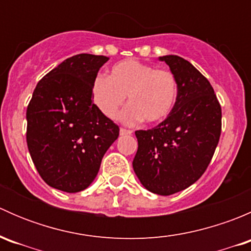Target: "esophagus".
<instances>
[{
    "label": "esophagus",
    "instance_id": "esophagus-1",
    "mask_svg": "<svg viewBox=\"0 0 251 251\" xmlns=\"http://www.w3.org/2000/svg\"><path fill=\"white\" fill-rule=\"evenodd\" d=\"M132 135V131L126 130V128H120V136H128Z\"/></svg>",
    "mask_w": 251,
    "mask_h": 251
}]
</instances>
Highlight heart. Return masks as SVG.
<instances>
[{
  "mask_svg": "<svg viewBox=\"0 0 251 251\" xmlns=\"http://www.w3.org/2000/svg\"><path fill=\"white\" fill-rule=\"evenodd\" d=\"M92 100L103 115L115 119L125 103L121 121L133 125L144 120L156 124L173 111L178 96V81L169 70L126 59L110 68L108 77L97 76L91 88Z\"/></svg>",
  "mask_w": 251,
  "mask_h": 251,
  "instance_id": "heart-1",
  "label": "heart"
}]
</instances>
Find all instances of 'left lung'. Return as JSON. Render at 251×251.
<instances>
[{"label":"left lung","mask_w":251,"mask_h":251,"mask_svg":"<svg viewBox=\"0 0 251 251\" xmlns=\"http://www.w3.org/2000/svg\"><path fill=\"white\" fill-rule=\"evenodd\" d=\"M178 81L170 115L151 130L136 131L133 171L146 189L171 196L188 188L206 170L221 135V107L207 78L188 60L163 55Z\"/></svg>","instance_id":"8db88e82"}]
</instances>
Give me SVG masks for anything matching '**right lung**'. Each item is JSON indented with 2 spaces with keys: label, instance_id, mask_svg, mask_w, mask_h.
I'll return each instance as SVG.
<instances>
[{
  "label": "right lung",
  "instance_id": "1",
  "mask_svg": "<svg viewBox=\"0 0 251 251\" xmlns=\"http://www.w3.org/2000/svg\"><path fill=\"white\" fill-rule=\"evenodd\" d=\"M105 55H73L45 75L26 109V143L48 186L67 193L87 188L119 126L92 103L93 80Z\"/></svg>",
  "mask_w": 251,
  "mask_h": 251
}]
</instances>
